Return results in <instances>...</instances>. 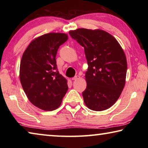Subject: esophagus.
<instances>
[{
  "mask_svg": "<svg viewBox=\"0 0 148 148\" xmlns=\"http://www.w3.org/2000/svg\"><path fill=\"white\" fill-rule=\"evenodd\" d=\"M79 76H75L74 77H73L72 78V80H76V79H79Z\"/></svg>",
  "mask_w": 148,
  "mask_h": 148,
  "instance_id": "obj_1",
  "label": "esophagus"
}]
</instances>
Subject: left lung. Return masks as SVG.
<instances>
[{
    "label": "left lung",
    "instance_id": "left-lung-1",
    "mask_svg": "<svg viewBox=\"0 0 148 148\" xmlns=\"http://www.w3.org/2000/svg\"><path fill=\"white\" fill-rule=\"evenodd\" d=\"M69 33L84 47L88 64L87 87L82 92L85 104L94 111L108 109L125 84L127 63L123 50L114 36L102 30L82 28Z\"/></svg>",
    "mask_w": 148,
    "mask_h": 148
}]
</instances>
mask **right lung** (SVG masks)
<instances>
[{"label":"right lung","mask_w":148,"mask_h":148,"mask_svg":"<svg viewBox=\"0 0 148 148\" xmlns=\"http://www.w3.org/2000/svg\"><path fill=\"white\" fill-rule=\"evenodd\" d=\"M68 40L63 33L46 34L32 40L22 56L19 78L30 102L46 111L57 109L68 91L67 81L57 68L56 55Z\"/></svg>","instance_id":"1"}]
</instances>
